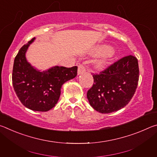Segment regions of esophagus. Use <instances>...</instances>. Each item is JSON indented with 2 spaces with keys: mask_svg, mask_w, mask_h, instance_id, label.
I'll use <instances>...</instances> for the list:
<instances>
[{
  "mask_svg": "<svg viewBox=\"0 0 157 157\" xmlns=\"http://www.w3.org/2000/svg\"><path fill=\"white\" fill-rule=\"evenodd\" d=\"M85 71H86V68L84 67V66L82 64V63H79L78 65V75L84 73Z\"/></svg>",
  "mask_w": 157,
  "mask_h": 157,
  "instance_id": "obj_1",
  "label": "esophagus"
}]
</instances>
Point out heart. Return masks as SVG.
Returning <instances> with one entry per match:
<instances>
[{
	"mask_svg": "<svg viewBox=\"0 0 157 157\" xmlns=\"http://www.w3.org/2000/svg\"><path fill=\"white\" fill-rule=\"evenodd\" d=\"M93 53L95 55H99L102 54V57L96 61L95 65L98 68H102L105 67V66L107 64L108 60L111 57L113 54L112 50L109 48L108 47L105 46H100L95 48L93 51Z\"/></svg>",
	"mask_w": 157,
	"mask_h": 157,
	"instance_id": "obj_1",
	"label": "heart"
}]
</instances>
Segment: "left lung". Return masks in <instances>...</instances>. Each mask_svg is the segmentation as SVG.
Returning a JSON list of instances; mask_svg holds the SVG:
<instances>
[{
    "label": "left lung",
    "instance_id": "left-lung-1",
    "mask_svg": "<svg viewBox=\"0 0 157 157\" xmlns=\"http://www.w3.org/2000/svg\"><path fill=\"white\" fill-rule=\"evenodd\" d=\"M94 84L87 91L91 107L102 113L116 111L128 104L136 92L139 79L138 59L127 55L94 74Z\"/></svg>",
    "mask_w": 157,
    "mask_h": 157
}]
</instances>
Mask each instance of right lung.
Here are the masks:
<instances>
[{
  "label": "right lung",
  "instance_id": "1",
  "mask_svg": "<svg viewBox=\"0 0 157 157\" xmlns=\"http://www.w3.org/2000/svg\"><path fill=\"white\" fill-rule=\"evenodd\" d=\"M34 37L21 48L15 57L12 84L21 102L36 111H48L57 104L62 85L76 77L78 67L55 66L39 72L26 61L25 52Z\"/></svg>",
  "mask_w": 157,
  "mask_h": 157
}]
</instances>
